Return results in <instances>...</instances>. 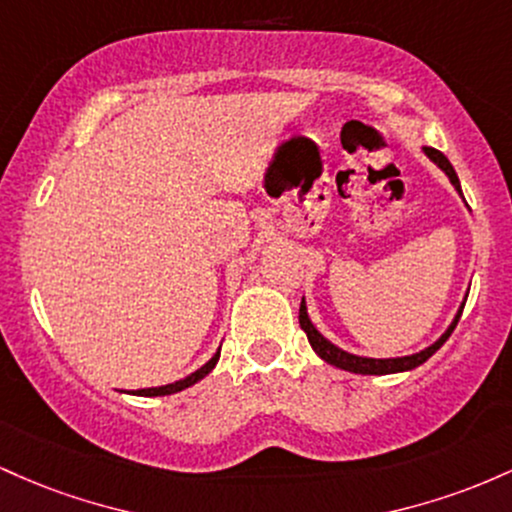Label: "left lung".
Segmentation results:
<instances>
[{
    "label": "left lung",
    "instance_id": "obj_1",
    "mask_svg": "<svg viewBox=\"0 0 512 512\" xmlns=\"http://www.w3.org/2000/svg\"><path fill=\"white\" fill-rule=\"evenodd\" d=\"M426 154H428L430 159H433L435 164L440 166L442 171H445L447 176H450L452 186H455L457 191H459V179H457L455 169H452V164L447 162L445 154L438 152V149H433V147H426ZM459 193H462V191H459ZM462 309H464V304H462V307H459L457 317H455V321H452V324H450V329L442 333V336L438 338V341L433 343V346L426 348V350H421V353L406 355V358H387V360L360 358V355L346 353V350L336 348L331 341H326V338L321 336V333H319L317 329H314L312 321H309V317H307V307H304V300H302V304H300V326H302V331L307 333L309 346L314 348V353H317L321 360H326V363H329V365H336V367H341V370L355 372V375H392V372L413 370V367H418V365L426 363L430 355H433L435 350H438V348L442 346V343H445L447 338H450V333L455 331L457 321H459V317H462Z\"/></svg>",
    "mask_w": 512,
    "mask_h": 512
}]
</instances>
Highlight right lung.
<instances>
[{
    "instance_id": "obj_1",
    "label": "right lung",
    "mask_w": 512,
    "mask_h": 512,
    "mask_svg": "<svg viewBox=\"0 0 512 512\" xmlns=\"http://www.w3.org/2000/svg\"><path fill=\"white\" fill-rule=\"evenodd\" d=\"M217 360H220V350H217L215 355H212V358L208 360V363H205L203 367H200V370H195L193 375H188L186 380H179V382H174V384H166V387H152V389H137L135 394H140V396H164V394H176V392H181V389H186V387H191V384H195L198 380H203L205 375H208V372L212 370V367L217 365Z\"/></svg>"
}]
</instances>
